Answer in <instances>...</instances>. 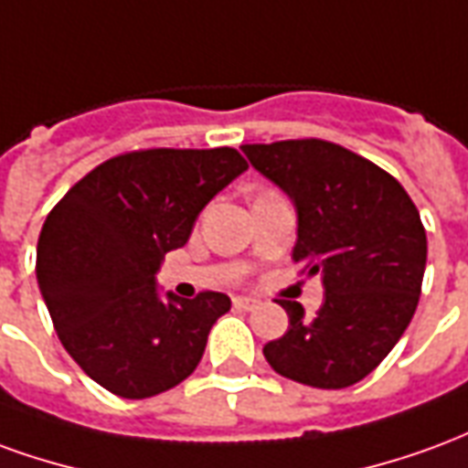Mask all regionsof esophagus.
<instances>
[{"label": "esophagus", "instance_id": "34e87169", "mask_svg": "<svg viewBox=\"0 0 468 468\" xmlns=\"http://www.w3.org/2000/svg\"><path fill=\"white\" fill-rule=\"evenodd\" d=\"M233 305L235 308H240V311H253L255 305H258V301L250 298V295H235Z\"/></svg>", "mask_w": 468, "mask_h": 468}]
</instances>
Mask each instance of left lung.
<instances>
[{
    "label": "left lung",
    "instance_id": "obj_1",
    "mask_svg": "<svg viewBox=\"0 0 468 468\" xmlns=\"http://www.w3.org/2000/svg\"><path fill=\"white\" fill-rule=\"evenodd\" d=\"M258 173L295 207L293 263L318 275L324 305L278 301L288 331L263 346L291 381L346 388L378 366L409 328L426 271V230L401 183L361 154L325 140L243 144Z\"/></svg>",
    "mask_w": 468,
    "mask_h": 468
}]
</instances>
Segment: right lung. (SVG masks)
<instances>
[{"label":"right lung","instance_id":"add662e5","mask_svg":"<svg viewBox=\"0 0 468 468\" xmlns=\"http://www.w3.org/2000/svg\"><path fill=\"white\" fill-rule=\"evenodd\" d=\"M245 170L233 147L127 153L97 165L47 215L37 283L67 353L102 388L150 399L197 368L230 298L163 295L157 271Z\"/></svg>","mask_w":468,"mask_h":468}]
</instances>
